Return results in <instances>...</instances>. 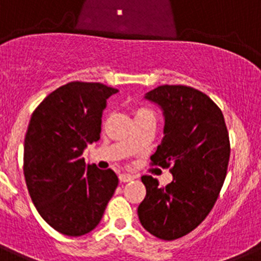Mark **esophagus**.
I'll return each instance as SVG.
<instances>
[{"mask_svg": "<svg viewBox=\"0 0 261 261\" xmlns=\"http://www.w3.org/2000/svg\"><path fill=\"white\" fill-rule=\"evenodd\" d=\"M135 179V176L130 174H120L119 175V180L121 181V183H128V181L133 180Z\"/></svg>", "mask_w": 261, "mask_h": 261, "instance_id": "34e87169", "label": "esophagus"}]
</instances>
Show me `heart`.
Wrapping results in <instances>:
<instances>
[{"instance_id": "1", "label": "heart", "mask_w": 261, "mask_h": 261, "mask_svg": "<svg viewBox=\"0 0 261 261\" xmlns=\"http://www.w3.org/2000/svg\"><path fill=\"white\" fill-rule=\"evenodd\" d=\"M133 115H135V121H147V120H153L155 121V114L153 112V110L147 107H137L133 111Z\"/></svg>"}]
</instances>
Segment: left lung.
<instances>
[{
  "label": "left lung",
  "mask_w": 261,
  "mask_h": 261,
  "mask_svg": "<svg viewBox=\"0 0 261 261\" xmlns=\"http://www.w3.org/2000/svg\"><path fill=\"white\" fill-rule=\"evenodd\" d=\"M145 99L165 116V137L151 165L170 168L174 179L159 187L150 175L141 177L146 196L138 218L151 235L174 241L196 229L216 204L229 165V132L220 107L193 87L163 85Z\"/></svg>",
  "instance_id": "obj_1"
}]
</instances>
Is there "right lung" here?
I'll return each mask as SVG.
<instances>
[{
  "label": "right lung",
  "instance_id": "right-lung-1",
  "mask_svg": "<svg viewBox=\"0 0 261 261\" xmlns=\"http://www.w3.org/2000/svg\"><path fill=\"white\" fill-rule=\"evenodd\" d=\"M117 90L69 82L36 107L24 138L23 172L43 220L59 232L81 237L98 226L119 179L111 168L86 165L82 153L100 138L107 99Z\"/></svg>",
  "mask_w": 261,
  "mask_h": 261
}]
</instances>
